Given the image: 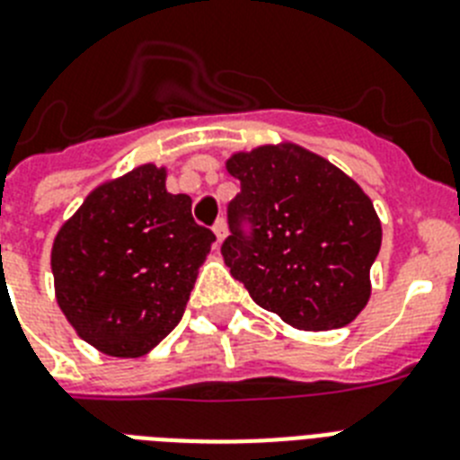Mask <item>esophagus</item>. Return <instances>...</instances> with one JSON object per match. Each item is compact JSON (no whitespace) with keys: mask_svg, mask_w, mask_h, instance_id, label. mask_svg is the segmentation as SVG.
I'll return each instance as SVG.
<instances>
[{"mask_svg":"<svg viewBox=\"0 0 460 460\" xmlns=\"http://www.w3.org/2000/svg\"><path fill=\"white\" fill-rule=\"evenodd\" d=\"M212 231H215V236H217V243H222L226 238V222L224 219H217V222L212 224Z\"/></svg>","mask_w":460,"mask_h":460,"instance_id":"34e87169","label":"esophagus"}]
</instances>
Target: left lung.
<instances>
[{
	"label": "left lung",
	"mask_w": 460,
	"mask_h": 460,
	"mask_svg": "<svg viewBox=\"0 0 460 460\" xmlns=\"http://www.w3.org/2000/svg\"><path fill=\"white\" fill-rule=\"evenodd\" d=\"M226 168L241 182L222 243L231 276L288 325H349L367 304L381 248L367 194L302 146H260L229 158Z\"/></svg>",
	"instance_id": "left-lung-1"
}]
</instances>
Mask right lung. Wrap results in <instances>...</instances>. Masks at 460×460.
I'll return each instance as SVG.
<instances>
[{
  "instance_id": "add662e5",
  "label": "right lung",
  "mask_w": 460,
  "mask_h": 460,
  "mask_svg": "<svg viewBox=\"0 0 460 460\" xmlns=\"http://www.w3.org/2000/svg\"><path fill=\"white\" fill-rule=\"evenodd\" d=\"M215 234L187 194L165 191L146 164L102 184L58 231L56 296L79 337L117 358H140L182 320Z\"/></svg>"
}]
</instances>
